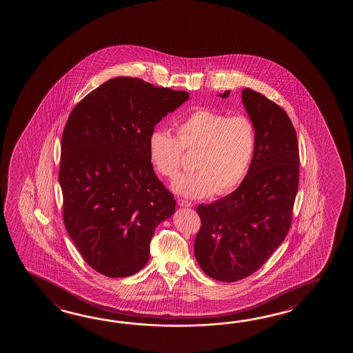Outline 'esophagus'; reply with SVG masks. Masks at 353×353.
Masks as SVG:
<instances>
[{
	"instance_id": "esophagus-1",
	"label": "esophagus",
	"mask_w": 353,
	"mask_h": 353,
	"mask_svg": "<svg viewBox=\"0 0 353 353\" xmlns=\"http://www.w3.org/2000/svg\"><path fill=\"white\" fill-rule=\"evenodd\" d=\"M177 203H179V207H187V208L193 207V203L188 202V201H185V199H177Z\"/></svg>"
}]
</instances>
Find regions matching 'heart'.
Returning a JSON list of instances; mask_svg holds the SVG:
<instances>
[{"label": "heart", "instance_id": "b5f03b06", "mask_svg": "<svg viewBox=\"0 0 353 353\" xmlns=\"http://www.w3.org/2000/svg\"><path fill=\"white\" fill-rule=\"evenodd\" d=\"M174 128L177 137L165 129H154L148 138V151L155 170L168 179L179 174L185 151L196 152L193 161L196 171L174 181L176 193L188 198L212 193L225 196L241 185L257 144V132L250 117L196 110Z\"/></svg>", "mask_w": 353, "mask_h": 353}]
</instances>
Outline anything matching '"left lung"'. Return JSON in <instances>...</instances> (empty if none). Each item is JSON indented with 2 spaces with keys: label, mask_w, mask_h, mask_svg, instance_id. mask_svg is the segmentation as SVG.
Masks as SVG:
<instances>
[{
  "label": "left lung",
  "mask_w": 353,
  "mask_h": 353,
  "mask_svg": "<svg viewBox=\"0 0 353 353\" xmlns=\"http://www.w3.org/2000/svg\"><path fill=\"white\" fill-rule=\"evenodd\" d=\"M241 97L257 132L249 172L232 193L196 208L202 223L194 254L203 272L220 282L249 277L283 243L299 185V145L288 114L251 88Z\"/></svg>",
  "instance_id": "left-lung-1"
}]
</instances>
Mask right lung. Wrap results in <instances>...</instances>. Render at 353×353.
<instances>
[{
  "label": "right lung",
  "instance_id": "add662e5",
  "mask_svg": "<svg viewBox=\"0 0 353 353\" xmlns=\"http://www.w3.org/2000/svg\"><path fill=\"white\" fill-rule=\"evenodd\" d=\"M190 97L116 77L76 104L61 138L59 182L66 232L87 265L110 278L146 265L155 228L176 201L148 151L154 127Z\"/></svg>",
  "mask_w": 353,
  "mask_h": 353
}]
</instances>
